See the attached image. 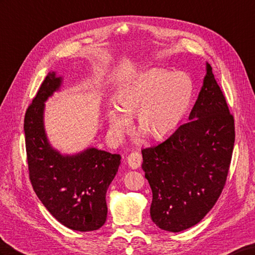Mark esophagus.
I'll return each instance as SVG.
<instances>
[{"instance_id": "obj_1", "label": "esophagus", "mask_w": 255, "mask_h": 255, "mask_svg": "<svg viewBox=\"0 0 255 255\" xmlns=\"http://www.w3.org/2000/svg\"><path fill=\"white\" fill-rule=\"evenodd\" d=\"M127 162L132 170H136L141 163V154L138 152H131L127 157Z\"/></svg>"}]
</instances>
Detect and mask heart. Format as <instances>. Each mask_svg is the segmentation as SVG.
I'll return each mask as SVG.
<instances>
[{
    "mask_svg": "<svg viewBox=\"0 0 255 255\" xmlns=\"http://www.w3.org/2000/svg\"><path fill=\"white\" fill-rule=\"evenodd\" d=\"M194 84L185 73L163 68H149L127 79L108 111L111 131L121 135L129 131L132 117L149 137L163 140L174 134L188 113Z\"/></svg>",
    "mask_w": 255,
    "mask_h": 255,
    "instance_id": "b5f03b06",
    "label": "heart"
}]
</instances>
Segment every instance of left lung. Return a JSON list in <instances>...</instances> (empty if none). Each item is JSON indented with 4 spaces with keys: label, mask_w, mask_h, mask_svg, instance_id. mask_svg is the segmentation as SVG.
<instances>
[{
    "label": "left lung",
    "mask_w": 255,
    "mask_h": 255,
    "mask_svg": "<svg viewBox=\"0 0 255 255\" xmlns=\"http://www.w3.org/2000/svg\"><path fill=\"white\" fill-rule=\"evenodd\" d=\"M188 122L160 145L142 149V170L152 191L150 216L163 231L178 233L198 224L224 188L234 142V117L212 67Z\"/></svg>",
    "instance_id": "obj_1"
}]
</instances>
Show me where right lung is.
Here are the masks:
<instances>
[{
  "label": "right lung",
  "mask_w": 255,
  "mask_h": 255,
  "mask_svg": "<svg viewBox=\"0 0 255 255\" xmlns=\"http://www.w3.org/2000/svg\"><path fill=\"white\" fill-rule=\"evenodd\" d=\"M63 82V77L49 71L24 117L30 181L43 206L59 223L72 231L92 232L106 222V192L121 157L95 147L61 153L52 146L44 126L45 103Z\"/></svg>",
  "instance_id": "obj_1"
}]
</instances>
